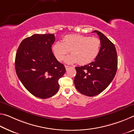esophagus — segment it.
I'll use <instances>...</instances> for the list:
<instances>
[{"label":"esophagus","mask_w":134,"mask_h":134,"mask_svg":"<svg viewBox=\"0 0 134 134\" xmlns=\"http://www.w3.org/2000/svg\"><path fill=\"white\" fill-rule=\"evenodd\" d=\"M65 69H66V70H68V69H69V68L70 67V66H69V65H65Z\"/></svg>","instance_id":"esophagus-1"}]
</instances>
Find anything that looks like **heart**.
<instances>
[{
  "label": "heart",
  "instance_id": "1",
  "mask_svg": "<svg viewBox=\"0 0 134 134\" xmlns=\"http://www.w3.org/2000/svg\"><path fill=\"white\" fill-rule=\"evenodd\" d=\"M101 41L96 37L71 34L63 38V42L57 41L54 44L53 50L56 58L63 61L70 51L71 55L65 59L67 63L78 62L80 65L92 63L97 58L100 51Z\"/></svg>",
  "mask_w": 134,
  "mask_h": 134
}]
</instances>
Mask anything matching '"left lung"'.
I'll return each mask as SVG.
<instances>
[{"instance_id":"1","label":"left lung","mask_w":134,"mask_h":134,"mask_svg":"<svg viewBox=\"0 0 134 134\" xmlns=\"http://www.w3.org/2000/svg\"><path fill=\"white\" fill-rule=\"evenodd\" d=\"M101 41L100 51L94 62L76 67L74 85L78 91L87 96L100 93L110 85L117 71L118 57L114 44L98 31H94Z\"/></svg>"}]
</instances>
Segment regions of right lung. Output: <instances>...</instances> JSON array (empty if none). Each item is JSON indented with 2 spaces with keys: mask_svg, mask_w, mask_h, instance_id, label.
<instances>
[{
  "mask_svg": "<svg viewBox=\"0 0 134 134\" xmlns=\"http://www.w3.org/2000/svg\"><path fill=\"white\" fill-rule=\"evenodd\" d=\"M53 34H34L24 39L16 54L15 70L22 85L41 99L54 96L59 90L58 80L65 72L52 52Z\"/></svg>",
  "mask_w": 134,
  "mask_h": 134,
  "instance_id": "obj_1",
  "label": "right lung"
}]
</instances>
